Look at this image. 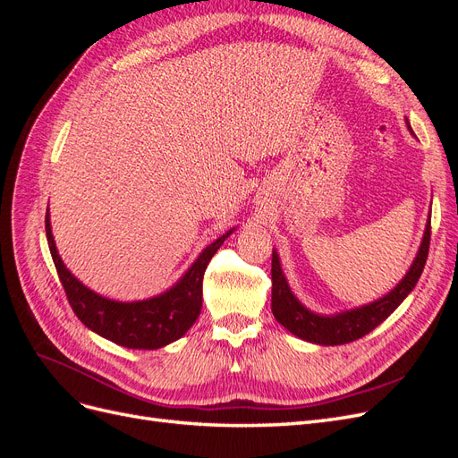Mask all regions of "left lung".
Here are the masks:
<instances>
[{
  "label": "left lung",
  "mask_w": 458,
  "mask_h": 458,
  "mask_svg": "<svg viewBox=\"0 0 458 458\" xmlns=\"http://www.w3.org/2000/svg\"><path fill=\"white\" fill-rule=\"evenodd\" d=\"M429 234H432V227H429V221H428L417 258H414L409 273L403 276V281H401L390 294H386L384 298L369 303V306L357 308L352 311H344L335 317L317 315L301 306V303L296 300V296L290 293L281 269L279 256H276V252H273L271 310L275 318L298 338L308 340L311 344H318V345H340V344H350L353 340L363 338L370 330L377 328L382 321H386V318L397 310L399 303L407 298L411 290L417 286L428 259Z\"/></svg>",
  "instance_id": "1"
}]
</instances>
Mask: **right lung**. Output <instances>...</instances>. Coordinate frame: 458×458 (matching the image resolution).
<instances>
[{"label": "right lung", "mask_w": 458, "mask_h": 458, "mask_svg": "<svg viewBox=\"0 0 458 458\" xmlns=\"http://www.w3.org/2000/svg\"><path fill=\"white\" fill-rule=\"evenodd\" d=\"M233 231L206 246L199 259L168 293L143 301H114L95 294L64 267L55 246L49 210L46 214V234L55 269L59 273L64 294L76 317L97 335L130 350H158L182 338L195 325L202 310V279L217 248Z\"/></svg>", "instance_id": "right-lung-1"}]
</instances>
